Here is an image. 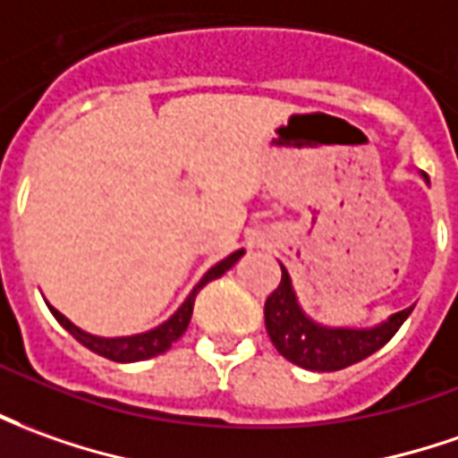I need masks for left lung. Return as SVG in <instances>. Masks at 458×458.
Returning <instances> with one entry per match:
<instances>
[{"label":"left lung","mask_w":458,"mask_h":458,"mask_svg":"<svg viewBox=\"0 0 458 458\" xmlns=\"http://www.w3.org/2000/svg\"><path fill=\"white\" fill-rule=\"evenodd\" d=\"M411 309L414 307L396 311L384 324L371 329L321 327L301 311L289 271L282 267V282L264 304V321L271 344L284 359L309 371H339L379 352L399 331Z\"/></svg>","instance_id":"8db88e82"}]
</instances>
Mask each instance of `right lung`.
<instances>
[{
	"mask_svg": "<svg viewBox=\"0 0 458 458\" xmlns=\"http://www.w3.org/2000/svg\"><path fill=\"white\" fill-rule=\"evenodd\" d=\"M242 254H244V249H239L234 254H229L226 259H222L216 267H211L204 276H201V282L191 289V294L187 296V301L182 304V307L176 309V314L172 319H166L162 327H157V329L144 331V334H134V336H116V339H104V336H94V334H87V331H81L79 327H74L72 321L66 319L64 314H59L55 307H49V311L55 314V319L64 327L79 344H84L89 352L94 354L104 356V359H112V361H122V364H129V361H144V359H151V356H159L164 354L172 344L187 331L189 321H191V311H194V299H197L199 289L204 286V284H209L211 279H219L224 271L232 269L236 261L242 259Z\"/></svg>",
	"mask_w": 458,
	"mask_h": 458,
	"instance_id": "add662e5",
	"label": "right lung"
}]
</instances>
